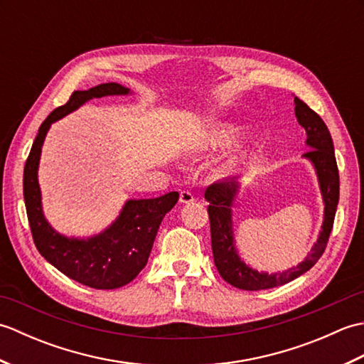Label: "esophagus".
<instances>
[{
  "label": "esophagus",
  "instance_id": "esophagus-1",
  "mask_svg": "<svg viewBox=\"0 0 364 364\" xmlns=\"http://www.w3.org/2000/svg\"><path fill=\"white\" fill-rule=\"evenodd\" d=\"M194 200H196V197H194V194H192L191 191L184 189V191L180 192V202L181 203H191V202H194Z\"/></svg>",
  "mask_w": 364,
  "mask_h": 364
}]
</instances>
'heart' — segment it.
<instances>
[{
	"label": "heart",
	"instance_id": "obj_1",
	"mask_svg": "<svg viewBox=\"0 0 364 364\" xmlns=\"http://www.w3.org/2000/svg\"><path fill=\"white\" fill-rule=\"evenodd\" d=\"M239 134H241V129L237 127L230 125V123H220V125H215L213 129L208 131L205 145L213 150L225 149V146L236 141Z\"/></svg>",
	"mask_w": 364,
	"mask_h": 364
}]
</instances>
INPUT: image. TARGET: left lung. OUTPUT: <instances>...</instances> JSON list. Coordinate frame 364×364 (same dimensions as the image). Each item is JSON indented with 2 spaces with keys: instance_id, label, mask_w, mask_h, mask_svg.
I'll return each instance as SVG.
<instances>
[{
  "instance_id": "left-lung-1",
  "label": "left lung",
  "mask_w": 364,
  "mask_h": 364,
  "mask_svg": "<svg viewBox=\"0 0 364 364\" xmlns=\"http://www.w3.org/2000/svg\"><path fill=\"white\" fill-rule=\"evenodd\" d=\"M294 103H296L297 122L305 128L308 136L306 144L311 149L304 156L314 164L319 178L323 203H326V214H323L319 239L301 264L284 270L282 274L272 275L258 272V270L245 266L235 250L233 228H231V205H233L235 196L239 189V183L235 178L233 180H223L219 183H213L205 191V198L210 202V205H208V215H210L211 225L214 264L218 267L223 280L235 286V288L244 291L277 288V286L289 283L294 278L305 274L306 270H310L319 261L322 253L326 252L331 228H333L339 200V172L336 166L333 141H331L330 131L326 123L310 106L297 97L294 98Z\"/></svg>"
}]
</instances>
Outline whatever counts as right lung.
I'll return each mask as SVG.
<instances>
[{"label":"right lung","mask_w":364,"mask_h":364,"mask_svg":"<svg viewBox=\"0 0 364 364\" xmlns=\"http://www.w3.org/2000/svg\"><path fill=\"white\" fill-rule=\"evenodd\" d=\"M117 82L100 84L89 90H75L68 102L54 109L38 128L23 172L26 214L38 253L72 280L95 289H115L133 282L149 261L151 247L164 215L178 202V192L156 198L128 200L119 219L90 239H68L56 233L45 220L41 206L37 167L46 131L51 123L86 103L106 95H127Z\"/></svg>","instance_id":"right-lung-1"}]
</instances>
